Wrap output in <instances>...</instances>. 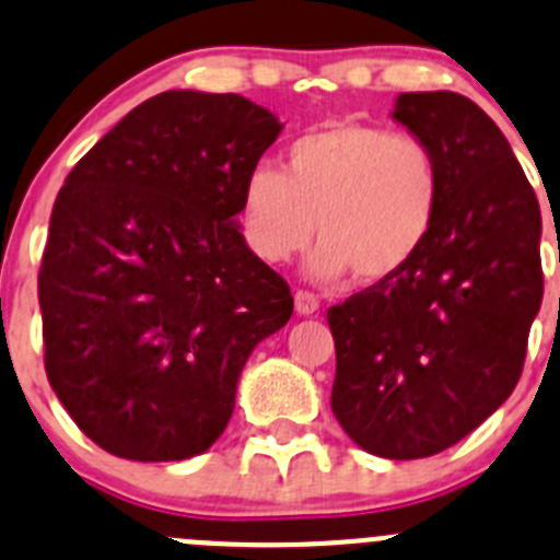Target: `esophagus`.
Instances as JSON below:
<instances>
[{
  "instance_id": "34e87169",
  "label": "esophagus",
  "mask_w": 560,
  "mask_h": 560,
  "mask_svg": "<svg viewBox=\"0 0 560 560\" xmlns=\"http://www.w3.org/2000/svg\"><path fill=\"white\" fill-rule=\"evenodd\" d=\"M317 308H319V298L314 295V292H306V290L295 292V312L301 314V317H312V314H317Z\"/></svg>"
}]
</instances>
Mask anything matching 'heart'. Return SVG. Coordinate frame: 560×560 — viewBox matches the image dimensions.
Listing matches in <instances>:
<instances>
[{"mask_svg":"<svg viewBox=\"0 0 560 560\" xmlns=\"http://www.w3.org/2000/svg\"><path fill=\"white\" fill-rule=\"evenodd\" d=\"M443 199L441 161L412 133L330 122L287 144L281 170L254 166L241 194V226L262 262L303 252L317 230L314 279L380 284L430 241Z\"/></svg>","mask_w":560,"mask_h":560,"instance_id":"obj_1","label":"heart"}]
</instances>
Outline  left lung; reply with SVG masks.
Here are the masks:
<instances>
[{
  "label": "left lung",
  "mask_w": 560,
  "mask_h": 560,
  "mask_svg": "<svg viewBox=\"0 0 560 560\" xmlns=\"http://www.w3.org/2000/svg\"><path fill=\"white\" fill-rule=\"evenodd\" d=\"M390 117L441 161L430 241L399 276L328 308L330 407L374 457L454 446L517 385L539 314L541 213L506 136L457 92H401Z\"/></svg>",
  "instance_id": "left-lung-1"
}]
</instances>
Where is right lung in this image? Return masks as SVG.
<instances>
[{
  "mask_svg": "<svg viewBox=\"0 0 560 560\" xmlns=\"http://www.w3.org/2000/svg\"><path fill=\"white\" fill-rule=\"evenodd\" d=\"M281 128L235 92H161L57 194L37 276L46 374L103 452H208L252 350L292 317L287 281L237 226L246 175Z\"/></svg>",
  "mask_w": 560,
  "mask_h": 560,
  "instance_id": "right-lung-1",
  "label": "right lung"
}]
</instances>
